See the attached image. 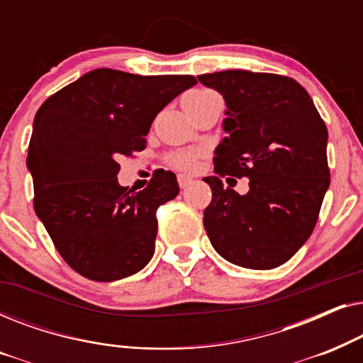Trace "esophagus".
<instances>
[{
	"instance_id": "34e87169",
	"label": "esophagus",
	"mask_w": 363,
	"mask_h": 363,
	"mask_svg": "<svg viewBox=\"0 0 363 363\" xmlns=\"http://www.w3.org/2000/svg\"><path fill=\"white\" fill-rule=\"evenodd\" d=\"M193 183V178L191 177H186V175H178V185H180L182 190H185Z\"/></svg>"
}]
</instances>
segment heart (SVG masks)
I'll use <instances>...</instances> for the list:
<instances>
[{"instance_id":"b5f03b06","label":"heart","mask_w":363,"mask_h":363,"mask_svg":"<svg viewBox=\"0 0 363 363\" xmlns=\"http://www.w3.org/2000/svg\"><path fill=\"white\" fill-rule=\"evenodd\" d=\"M208 94H211V91H206V89L193 91L185 97V102L186 101H195V99H200V97H205V96H208ZM198 158H200V152H196V150L178 152V153H173V155L170 157V163L175 168H178V170L191 172V170H195L196 165H198Z\"/></svg>"}]
</instances>
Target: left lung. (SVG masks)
Here are the masks:
<instances>
[{"label":"left lung","instance_id":"left-lung-1","mask_svg":"<svg viewBox=\"0 0 363 363\" xmlns=\"http://www.w3.org/2000/svg\"><path fill=\"white\" fill-rule=\"evenodd\" d=\"M198 79L228 107V137L213 158L216 177L205 178L213 193L203 213L208 238L236 266L284 264L314 231L330 185L325 123L306 89L287 76L221 71ZM226 174L250 177V191L225 189Z\"/></svg>","mask_w":363,"mask_h":363}]
</instances>
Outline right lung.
Wrapping results in <instances>:
<instances>
[{
	"label": "right lung",
	"instance_id": "right-lung-1",
	"mask_svg": "<svg viewBox=\"0 0 363 363\" xmlns=\"http://www.w3.org/2000/svg\"><path fill=\"white\" fill-rule=\"evenodd\" d=\"M193 76L96 69L52 94L34 117L28 147L34 211L62 259L92 281L132 276L152 259L157 208L180 191L157 170L140 191L118 185V158L145 148L153 118Z\"/></svg>",
	"mask_w": 363,
	"mask_h": 363
}]
</instances>
